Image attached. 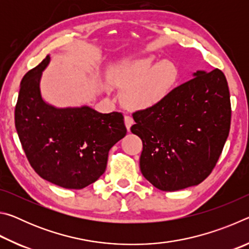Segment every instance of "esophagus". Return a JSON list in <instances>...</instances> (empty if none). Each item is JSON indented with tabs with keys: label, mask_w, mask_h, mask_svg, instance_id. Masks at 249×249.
Returning a JSON list of instances; mask_svg holds the SVG:
<instances>
[{
	"label": "esophagus",
	"mask_w": 249,
	"mask_h": 249,
	"mask_svg": "<svg viewBox=\"0 0 249 249\" xmlns=\"http://www.w3.org/2000/svg\"><path fill=\"white\" fill-rule=\"evenodd\" d=\"M124 122H125L126 128H127V130H129V129H130V126H132V125L134 124V120H133L130 116L126 115V116L124 117Z\"/></svg>",
	"instance_id": "1"
}]
</instances>
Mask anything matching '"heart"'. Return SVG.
Masks as SVG:
<instances>
[{"instance_id": "heart-1", "label": "heart", "mask_w": 249, "mask_h": 249, "mask_svg": "<svg viewBox=\"0 0 249 249\" xmlns=\"http://www.w3.org/2000/svg\"><path fill=\"white\" fill-rule=\"evenodd\" d=\"M178 77L174 62L155 64L151 56L121 61L109 69L108 80L124 90L123 100L130 108L145 109L158 104L169 94Z\"/></svg>"}]
</instances>
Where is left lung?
<instances>
[{
	"instance_id": "left-lung-1",
	"label": "left lung",
	"mask_w": 249,
	"mask_h": 249,
	"mask_svg": "<svg viewBox=\"0 0 249 249\" xmlns=\"http://www.w3.org/2000/svg\"><path fill=\"white\" fill-rule=\"evenodd\" d=\"M161 102L133 113L142 176L161 191L201 183L215 167L231 127L230 90L220 69L196 71Z\"/></svg>"
}]
</instances>
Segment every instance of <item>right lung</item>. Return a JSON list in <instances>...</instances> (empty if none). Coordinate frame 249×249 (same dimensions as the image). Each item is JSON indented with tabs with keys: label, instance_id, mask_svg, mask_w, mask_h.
Here are the masks:
<instances>
[{
	"label": "right lung",
	"instance_id": "obj_1",
	"mask_svg": "<svg viewBox=\"0 0 249 249\" xmlns=\"http://www.w3.org/2000/svg\"><path fill=\"white\" fill-rule=\"evenodd\" d=\"M47 56L20 82L15 127L33 169L59 187L80 190L107 169L109 149L127 129L122 113H99L89 107L58 108L40 93Z\"/></svg>",
	"mask_w": 249,
	"mask_h": 249
}]
</instances>
